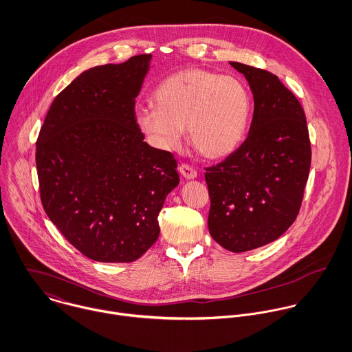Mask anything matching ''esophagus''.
<instances>
[{
  "instance_id": "34e87169",
  "label": "esophagus",
  "mask_w": 352,
  "mask_h": 352,
  "mask_svg": "<svg viewBox=\"0 0 352 352\" xmlns=\"http://www.w3.org/2000/svg\"><path fill=\"white\" fill-rule=\"evenodd\" d=\"M179 173H181V175L184 177V178H186V179H195L196 177H197V171L192 167V166H189V164H181L179 166Z\"/></svg>"
}]
</instances>
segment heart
I'll return each mask as SVG.
<instances>
[{
    "label": "heart",
    "instance_id": "obj_1",
    "mask_svg": "<svg viewBox=\"0 0 352 352\" xmlns=\"http://www.w3.org/2000/svg\"><path fill=\"white\" fill-rule=\"evenodd\" d=\"M155 106H139L136 124L160 151L182 145L185 129L203 156L220 159L236 149L243 139L250 96L243 82L232 76L206 69L177 72L153 92Z\"/></svg>",
    "mask_w": 352,
    "mask_h": 352
}]
</instances>
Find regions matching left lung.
<instances>
[{
  "label": "left lung",
  "instance_id": "8db88e82",
  "mask_svg": "<svg viewBox=\"0 0 352 352\" xmlns=\"http://www.w3.org/2000/svg\"><path fill=\"white\" fill-rule=\"evenodd\" d=\"M254 99L249 135L223 162L206 168L208 228L224 249L242 253L276 241L296 219L311 163L305 111L279 77L230 63Z\"/></svg>",
  "mask_w": 352,
  "mask_h": 352
}]
</instances>
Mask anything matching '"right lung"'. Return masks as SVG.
<instances>
[{
    "label": "right lung",
    "instance_id": "obj_1",
    "mask_svg": "<svg viewBox=\"0 0 352 352\" xmlns=\"http://www.w3.org/2000/svg\"><path fill=\"white\" fill-rule=\"evenodd\" d=\"M151 58L82 72L52 103L36 141L42 206L94 261L140 258L159 236L166 196L179 184L173 153L149 146L135 118Z\"/></svg>",
    "mask_w": 352,
    "mask_h": 352
}]
</instances>
